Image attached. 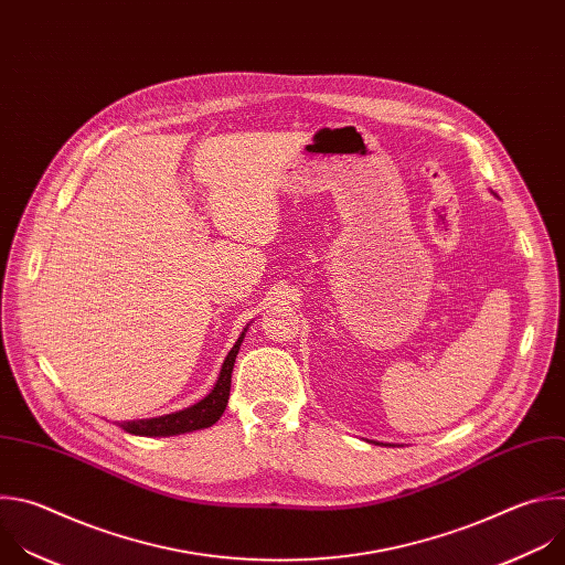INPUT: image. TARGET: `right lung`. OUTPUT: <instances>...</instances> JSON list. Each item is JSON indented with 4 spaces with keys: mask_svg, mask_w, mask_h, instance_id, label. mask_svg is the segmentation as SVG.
<instances>
[{
    "mask_svg": "<svg viewBox=\"0 0 565 565\" xmlns=\"http://www.w3.org/2000/svg\"><path fill=\"white\" fill-rule=\"evenodd\" d=\"M243 338H245V331L241 333V338L232 348V352L227 354V359H224L217 383L209 396H204L200 403H195L182 412H175V414L122 423V429H127L129 434H138V436H173V434H184V431H193V429L213 425L222 416L224 407H227L230 390H232V372H234V363H236Z\"/></svg>",
    "mask_w": 565,
    "mask_h": 565,
    "instance_id": "1",
    "label": "right lung"
}]
</instances>
